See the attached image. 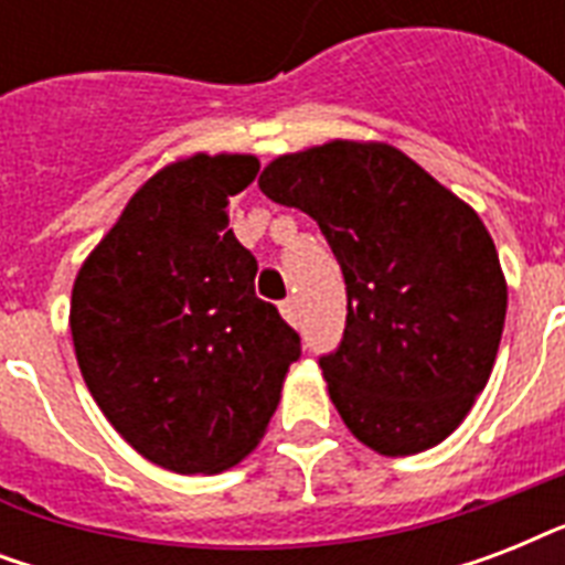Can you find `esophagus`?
<instances>
[{"label": "esophagus", "mask_w": 565, "mask_h": 565, "mask_svg": "<svg viewBox=\"0 0 565 565\" xmlns=\"http://www.w3.org/2000/svg\"><path fill=\"white\" fill-rule=\"evenodd\" d=\"M281 317L290 322V326H299V305L292 299L281 301Z\"/></svg>", "instance_id": "1"}]
</instances>
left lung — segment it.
Masks as SVG:
<instances>
[{
  "label": "left lung",
  "instance_id": "1",
  "mask_svg": "<svg viewBox=\"0 0 565 565\" xmlns=\"http://www.w3.org/2000/svg\"><path fill=\"white\" fill-rule=\"evenodd\" d=\"M257 188L317 220L343 269V343L319 366L345 428L386 457L439 446L490 381L508 313L481 216L372 140L278 154Z\"/></svg>",
  "mask_w": 565,
  "mask_h": 565
}]
</instances>
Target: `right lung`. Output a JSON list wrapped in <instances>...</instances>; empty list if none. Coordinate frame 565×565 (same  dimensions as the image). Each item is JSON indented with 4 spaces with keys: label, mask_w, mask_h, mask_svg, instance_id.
<instances>
[{
    "label": "right lung",
    "mask_w": 565,
    "mask_h": 565,
    "mask_svg": "<svg viewBox=\"0 0 565 565\" xmlns=\"http://www.w3.org/2000/svg\"><path fill=\"white\" fill-rule=\"evenodd\" d=\"M255 154L167 163L82 264L75 361L117 434L149 463L216 475L266 434L299 334L255 296L257 260L228 228Z\"/></svg>",
    "instance_id": "1"
}]
</instances>
